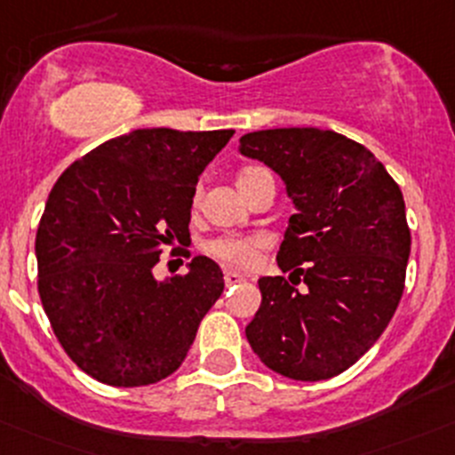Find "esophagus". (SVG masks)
Wrapping results in <instances>:
<instances>
[{"mask_svg":"<svg viewBox=\"0 0 455 455\" xmlns=\"http://www.w3.org/2000/svg\"><path fill=\"white\" fill-rule=\"evenodd\" d=\"M223 279H225V285H235V283H241V281L245 279L241 272H235V270H225L223 272Z\"/></svg>","mask_w":455,"mask_h":455,"instance_id":"34e87169","label":"esophagus"}]
</instances>
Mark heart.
I'll use <instances>...</instances> for the list:
<instances>
[{
	"mask_svg": "<svg viewBox=\"0 0 455 455\" xmlns=\"http://www.w3.org/2000/svg\"><path fill=\"white\" fill-rule=\"evenodd\" d=\"M261 172L266 170L257 165L245 167V170L239 174V185L245 183V180H250L252 176L261 174ZM263 248H266V239H263V236H245V235H220L205 245V250L212 254V257L219 259L220 263H228V266H236V267L252 266Z\"/></svg>",
	"mask_w": 455,
	"mask_h": 455,
	"instance_id": "heart-1",
	"label": "heart"
}]
</instances>
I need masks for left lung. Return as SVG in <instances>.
Returning <instances> with one entry per match:
<instances>
[{
  "label": "left lung",
  "instance_id": "1",
  "mask_svg": "<svg viewBox=\"0 0 455 455\" xmlns=\"http://www.w3.org/2000/svg\"><path fill=\"white\" fill-rule=\"evenodd\" d=\"M239 142L285 180L297 207L276 254L292 275L259 279L261 308L245 337L275 373L335 378L379 339L404 292L411 230L400 185L331 129H263Z\"/></svg>",
  "mask_w": 455,
  "mask_h": 455
}]
</instances>
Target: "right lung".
Returning <instances> with one entry per match:
<instances>
[{
    "instance_id": "right-lung-1",
    "label": "right lung",
    "mask_w": 455,
    "mask_h": 455,
    "mask_svg": "<svg viewBox=\"0 0 455 455\" xmlns=\"http://www.w3.org/2000/svg\"><path fill=\"white\" fill-rule=\"evenodd\" d=\"M232 136L136 129L77 158L51 189L37 292L64 353L98 382L147 387L174 373L223 292L207 257L170 281H156L154 266L165 245L189 243L196 180Z\"/></svg>"
}]
</instances>
